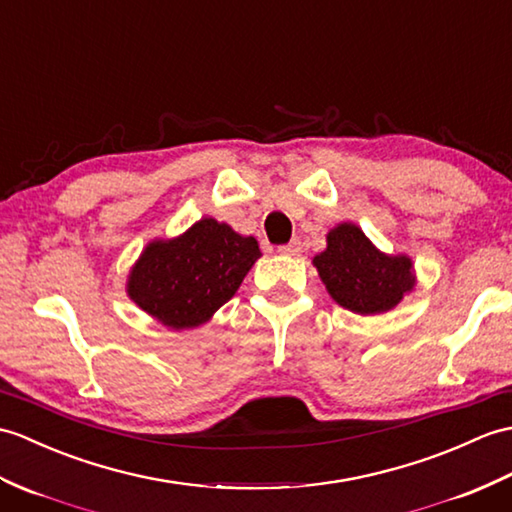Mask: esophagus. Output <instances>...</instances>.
<instances>
[{"instance_id":"34e87169","label":"esophagus","mask_w":512,"mask_h":512,"mask_svg":"<svg viewBox=\"0 0 512 512\" xmlns=\"http://www.w3.org/2000/svg\"><path fill=\"white\" fill-rule=\"evenodd\" d=\"M279 253L281 255H299L301 253V240H299V237H294V240H290L288 244H283L279 248Z\"/></svg>"}]
</instances>
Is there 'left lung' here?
Segmentation results:
<instances>
[{
    "instance_id": "8db88e82",
    "label": "left lung",
    "mask_w": 512,
    "mask_h": 512,
    "mask_svg": "<svg viewBox=\"0 0 512 512\" xmlns=\"http://www.w3.org/2000/svg\"><path fill=\"white\" fill-rule=\"evenodd\" d=\"M327 292L353 314H382L401 303L414 288L412 259L386 255L353 222L327 233V248L314 257Z\"/></svg>"
}]
</instances>
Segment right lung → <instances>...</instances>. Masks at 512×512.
<instances>
[{"label": "right lung", "instance_id": "obj_1", "mask_svg": "<svg viewBox=\"0 0 512 512\" xmlns=\"http://www.w3.org/2000/svg\"><path fill=\"white\" fill-rule=\"evenodd\" d=\"M259 257L253 235L202 218L172 240H152L130 268L126 292L165 327H198L231 299Z\"/></svg>", "mask_w": 512, "mask_h": 512}]
</instances>
